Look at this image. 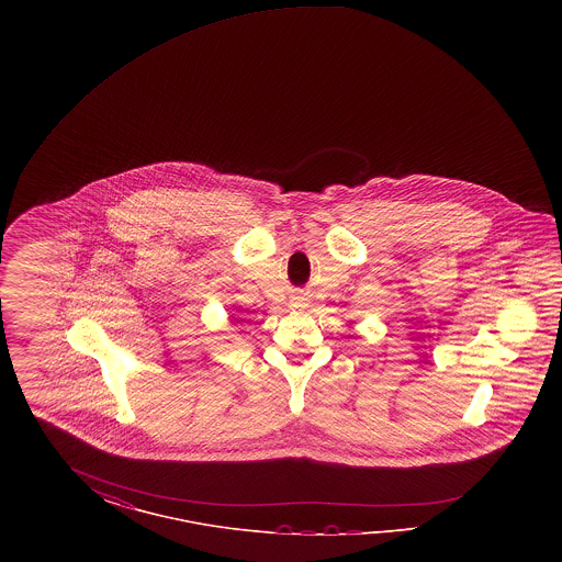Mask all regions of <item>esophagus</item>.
<instances>
[{"label": "esophagus", "instance_id": "esophagus-1", "mask_svg": "<svg viewBox=\"0 0 562 562\" xmlns=\"http://www.w3.org/2000/svg\"><path fill=\"white\" fill-rule=\"evenodd\" d=\"M303 301H305V299H301V296H299V305H296V307H303Z\"/></svg>", "mask_w": 562, "mask_h": 562}]
</instances>
